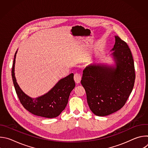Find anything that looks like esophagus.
Returning <instances> with one entry per match:
<instances>
[{"label":"esophagus","mask_w":148,"mask_h":148,"mask_svg":"<svg viewBox=\"0 0 148 148\" xmlns=\"http://www.w3.org/2000/svg\"><path fill=\"white\" fill-rule=\"evenodd\" d=\"M74 78L75 82L77 84H78V83L80 82V81H81V77L80 74H79L78 73H75V74H74Z\"/></svg>","instance_id":"obj_1"}]
</instances>
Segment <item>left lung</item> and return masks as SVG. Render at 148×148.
<instances>
[{"mask_svg":"<svg viewBox=\"0 0 148 148\" xmlns=\"http://www.w3.org/2000/svg\"><path fill=\"white\" fill-rule=\"evenodd\" d=\"M115 38L112 55L115 67L90 64L83 70L81 80L91 111L99 116L110 115L122 108L134 86L135 73L131 50L118 36H115Z\"/></svg>","mask_w":148,"mask_h":148,"instance_id":"8db88e82","label":"left lung"}]
</instances>
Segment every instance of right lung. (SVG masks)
<instances>
[{
    "label": "right lung",
    "mask_w": 148,
    "mask_h": 148,
    "mask_svg": "<svg viewBox=\"0 0 148 148\" xmlns=\"http://www.w3.org/2000/svg\"><path fill=\"white\" fill-rule=\"evenodd\" d=\"M16 53L17 51L14 54L12 76L14 88L20 103L26 110L35 115L48 118L58 116L66 107L70 92L75 87L74 74L71 73L60 79L46 94L35 99L32 98L23 92L16 82L14 76Z\"/></svg>",
    "instance_id": "1"
}]
</instances>
